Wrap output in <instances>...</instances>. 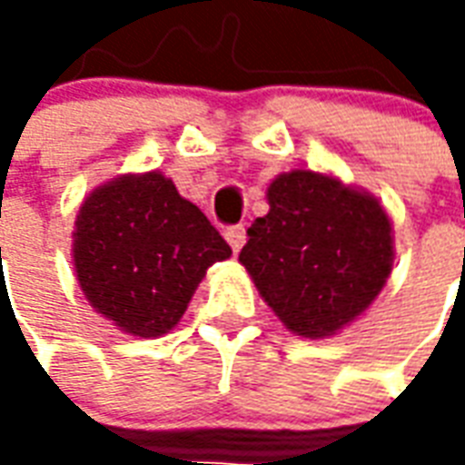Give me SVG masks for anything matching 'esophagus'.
<instances>
[{
	"label": "esophagus",
	"instance_id": "34e87169",
	"mask_svg": "<svg viewBox=\"0 0 465 465\" xmlns=\"http://www.w3.org/2000/svg\"><path fill=\"white\" fill-rule=\"evenodd\" d=\"M223 236H226V242H229L233 252H242V246L246 243V229L243 226H229Z\"/></svg>",
	"mask_w": 465,
	"mask_h": 465
}]
</instances>
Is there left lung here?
I'll return each mask as SVG.
<instances>
[{
	"label": "left lung",
	"mask_w": 465,
	"mask_h": 465,
	"mask_svg": "<svg viewBox=\"0 0 465 465\" xmlns=\"http://www.w3.org/2000/svg\"><path fill=\"white\" fill-rule=\"evenodd\" d=\"M239 262L286 329L331 336L366 312L393 266L391 222L373 196L333 176L296 172L269 186Z\"/></svg>",
	"instance_id": "left-lung-1"
}]
</instances>
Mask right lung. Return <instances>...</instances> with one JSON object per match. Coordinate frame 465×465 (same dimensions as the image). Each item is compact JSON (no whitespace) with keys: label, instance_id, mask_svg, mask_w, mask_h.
<instances>
[{"label":"right lung","instance_id":"obj_1","mask_svg":"<svg viewBox=\"0 0 465 465\" xmlns=\"http://www.w3.org/2000/svg\"><path fill=\"white\" fill-rule=\"evenodd\" d=\"M232 256L199 206L159 172L122 176L82 203L74 269L82 292L122 331H172L206 269Z\"/></svg>","mask_w":465,"mask_h":465}]
</instances>
